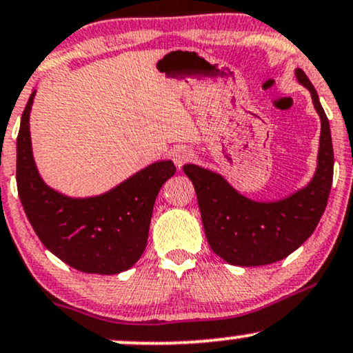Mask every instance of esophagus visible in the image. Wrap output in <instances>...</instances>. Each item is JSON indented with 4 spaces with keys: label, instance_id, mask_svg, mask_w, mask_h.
<instances>
[{
    "label": "esophagus",
    "instance_id": "esophagus-1",
    "mask_svg": "<svg viewBox=\"0 0 353 353\" xmlns=\"http://www.w3.org/2000/svg\"><path fill=\"white\" fill-rule=\"evenodd\" d=\"M192 159H194V152L188 150V148H182V150L174 151V154H172V161L177 168H182V165L190 163Z\"/></svg>",
    "mask_w": 353,
    "mask_h": 353
}]
</instances>
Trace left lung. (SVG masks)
I'll return each mask as SVG.
<instances>
[{
	"label": "left lung",
	"mask_w": 353,
	"mask_h": 353,
	"mask_svg": "<svg viewBox=\"0 0 353 353\" xmlns=\"http://www.w3.org/2000/svg\"><path fill=\"white\" fill-rule=\"evenodd\" d=\"M296 77L312 95L321 117L317 171L304 189L278 202H254L236 192L220 174L185 164L201 209L207 241L215 254L236 266L271 265L304 243L324 214L334 177L330 126L316 88L301 69Z\"/></svg>",
	"instance_id": "left-lung-1"
}]
</instances>
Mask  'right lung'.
Returning <instances> with one entry per match:
<instances>
[{"instance_id": "1", "label": "right lung", "mask_w": 353, "mask_h": 353, "mask_svg": "<svg viewBox=\"0 0 353 353\" xmlns=\"http://www.w3.org/2000/svg\"><path fill=\"white\" fill-rule=\"evenodd\" d=\"M21 117L16 156L18 194L34 232L46 248L82 273L117 274L130 270L146 248L152 207L176 172L172 161H158L108 192L72 199L44 184L34 164L29 113Z\"/></svg>"}]
</instances>
